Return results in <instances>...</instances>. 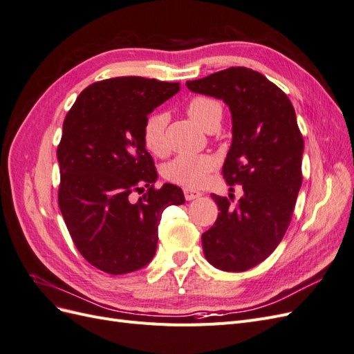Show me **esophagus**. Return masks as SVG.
<instances>
[{"label": "esophagus", "mask_w": 354, "mask_h": 354, "mask_svg": "<svg viewBox=\"0 0 354 354\" xmlns=\"http://www.w3.org/2000/svg\"><path fill=\"white\" fill-rule=\"evenodd\" d=\"M183 194H185L186 201H194V199H196V198L201 196V192H199V190L190 189V187H185V189H183Z\"/></svg>", "instance_id": "esophagus-1"}]
</instances>
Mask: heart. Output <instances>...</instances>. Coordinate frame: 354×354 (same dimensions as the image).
<instances>
[{
  "label": "heart",
  "mask_w": 354,
  "mask_h": 354,
  "mask_svg": "<svg viewBox=\"0 0 354 354\" xmlns=\"http://www.w3.org/2000/svg\"><path fill=\"white\" fill-rule=\"evenodd\" d=\"M186 113L205 131L217 128L223 116L221 103L209 95H194L186 104ZM164 113L156 112L147 118L143 125V145L153 155L165 152ZM217 167L216 158L211 155H177L164 167V176L176 185L186 187H201Z\"/></svg>",
  "instance_id": "heart-1"
}]
</instances>
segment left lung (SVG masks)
Masks as SVG:
<instances>
[{
  "label": "left lung",
  "instance_id": "obj_1",
  "mask_svg": "<svg viewBox=\"0 0 354 354\" xmlns=\"http://www.w3.org/2000/svg\"><path fill=\"white\" fill-rule=\"evenodd\" d=\"M186 85L223 99L230 108L233 140L221 174L229 186L239 185L243 192L234 203L232 194L211 195L220 212L202 234L203 254L220 270H248L281 243L301 187L304 140L294 106L264 75L243 66Z\"/></svg>",
  "mask_w": 354,
  "mask_h": 354
}]
</instances>
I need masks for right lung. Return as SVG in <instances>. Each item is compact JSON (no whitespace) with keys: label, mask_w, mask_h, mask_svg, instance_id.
<instances>
[{"label":"right lung","mask_w":354,"mask_h":354,"mask_svg":"<svg viewBox=\"0 0 354 354\" xmlns=\"http://www.w3.org/2000/svg\"><path fill=\"white\" fill-rule=\"evenodd\" d=\"M180 82L118 77L88 85L63 121L57 147L59 208L81 255L95 269L125 274L153 259L160 214L185 203L178 186L155 187L143 145L147 115ZM143 193L137 203L129 195Z\"/></svg>","instance_id":"right-lung-1"}]
</instances>
